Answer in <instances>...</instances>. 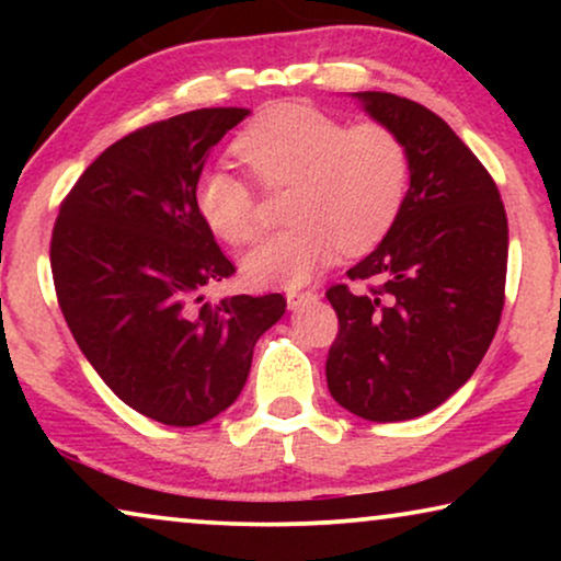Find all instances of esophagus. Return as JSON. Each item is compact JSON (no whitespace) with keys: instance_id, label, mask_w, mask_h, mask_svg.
<instances>
[{"instance_id":"34e87169","label":"esophagus","mask_w":561,"mask_h":561,"mask_svg":"<svg viewBox=\"0 0 561 561\" xmlns=\"http://www.w3.org/2000/svg\"><path fill=\"white\" fill-rule=\"evenodd\" d=\"M317 294L313 290H288L286 301H288V309H304V306H309L317 301Z\"/></svg>"}]
</instances>
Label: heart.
I'll return each instance as SVG.
<instances>
[{
  "label": "heart",
  "instance_id": "1",
  "mask_svg": "<svg viewBox=\"0 0 561 561\" xmlns=\"http://www.w3.org/2000/svg\"><path fill=\"white\" fill-rule=\"evenodd\" d=\"M234 156L260 186H288L290 225L244 260L255 283L296 288L332 263L340 248L367 252L396 225L411 181L401 135L386 122L355 125L311 104L283 102L237 135ZM196 211L217 237L244 248L257 237L255 186L225 165L198 173Z\"/></svg>",
  "mask_w": 561,
  "mask_h": 561
}]
</instances>
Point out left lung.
I'll list each match as a JSON object with an SVG mask.
<instances>
[{
    "label": "left lung",
    "instance_id": "1",
    "mask_svg": "<svg viewBox=\"0 0 561 561\" xmlns=\"http://www.w3.org/2000/svg\"><path fill=\"white\" fill-rule=\"evenodd\" d=\"M409 150L411 188L378 248L327 290L340 319L329 393L359 419L424 416L465 386L501 324L508 219L493 175L447 122L388 91L357 94ZM366 288H362V283Z\"/></svg>",
    "mask_w": 561,
    "mask_h": 561
}]
</instances>
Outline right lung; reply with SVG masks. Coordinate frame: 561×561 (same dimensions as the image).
Returning a JSON list of instances; mask_svg holds the SVG:
<instances>
[{"label":"right lung","mask_w":561,"mask_h":561,"mask_svg":"<svg viewBox=\"0 0 561 561\" xmlns=\"http://www.w3.org/2000/svg\"><path fill=\"white\" fill-rule=\"evenodd\" d=\"M217 106L152 122L110 145L60 202L50 237L58 306L114 396L165 426H198L229 409L252 347L286 298L202 288L234 265L196 211L214 145L248 117Z\"/></svg>","instance_id":"right-lung-1"}]
</instances>
